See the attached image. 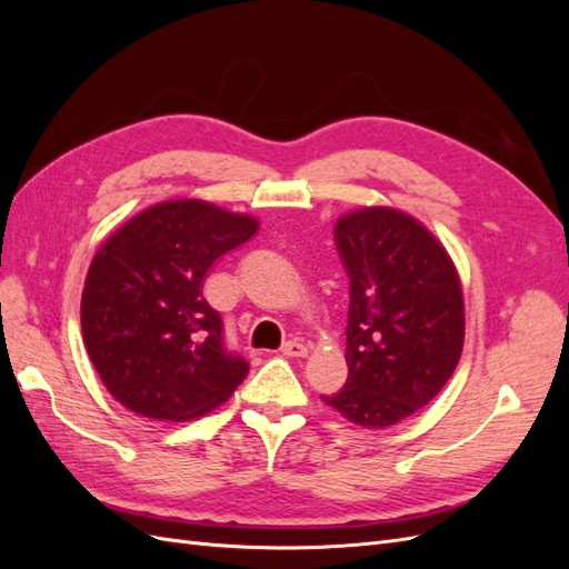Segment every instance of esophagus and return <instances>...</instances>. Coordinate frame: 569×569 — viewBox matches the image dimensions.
Returning a JSON list of instances; mask_svg holds the SVG:
<instances>
[{
	"mask_svg": "<svg viewBox=\"0 0 569 569\" xmlns=\"http://www.w3.org/2000/svg\"><path fill=\"white\" fill-rule=\"evenodd\" d=\"M282 356H287V358H303L306 353H308V347H306V343H301V341H284L282 343Z\"/></svg>",
	"mask_w": 569,
	"mask_h": 569,
	"instance_id": "obj_1",
	"label": "esophagus"
}]
</instances>
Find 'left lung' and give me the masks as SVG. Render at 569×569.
Instances as JSON below:
<instances>
[{
    "label": "left lung",
    "instance_id": "obj_1",
    "mask_svg": "<svg viewBox=\"0 0 569 569\" xmlns=\"http://www.w3.org/2000/svg\"><path fill=\"white\" fill-rule=\"evenodd\" d=\"M349 272V377L327 406L385 429L425 408L451 380L465 341V303L449 251L420 220L366 206L337 220Z\"/></svg>",
    "mask_w": 569,
    "mask_h": 569
}]
</instances>
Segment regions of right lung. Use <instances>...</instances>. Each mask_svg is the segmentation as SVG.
<instances>
[{"mask_svg":"<svg viewBox=\"0 0 569 569\" xmlns=\"http://www.w3.org/2000/svg\"><path fill=\"white\" fill-rule=\"evenodd\" d=\"M258 220L201 199L153 203L118 228L84 278L80 322L101 382L137 416L184 422L228 401L249 363L226 351L201 287Z\"/></svg>","mask_w":569,"mask_h":569,"instance_id":"1","label":"right lung"}]
</instances>
